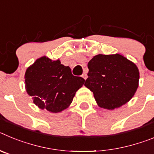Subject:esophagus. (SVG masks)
<instances>
[{"label": "esophagus", "instance_id": "obj_1", "mask_svg": "<svg viewBox=\"0 0 154 154\" xmlns=\"http://www.w3.org/2000/svg\"><path fill=\"white\" fill-rule=\"evenodd\" d=\"M82 78H83L84 79H85V80L86 79H87V74H86V73H85V72H84L83 74L82 75Z\"/></svg>", "mask_w": 154, "mask_h": 154}]
</instances>
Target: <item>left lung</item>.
Returning <instances> with one entry per match:
<instances>
[{
	"label": "left lung",
	"mask_w": 154,
	"mask_h": 154,
	"mask_svg": "<svg viewBox=\"0 0 154 154\" xmlns=\"http://www.w3.org/2000/svg\"><path fill=\"white\" fill-rule=\"evenodd\" d=\"M88 68L85 85L101 108H119L130 101L138 88V68L122 55H97Z\"/></svg>",
	"instance_id": "1"
}]
</instances>
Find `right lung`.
<instances>
[{
	"label": "right lung",
	"instance_id": "add662e5",
	"mask_svg": "<svg viewBox=\"0 0 154 154\" xmlns=\"http://www.w3.org/2000/svg\"><path fill=\"white\" fill-rule=\"evenodd\" d=\"M24 79L25 89L34 103L55 113L69 106L76 91L85 83L83 78L72 74L69 66L46 56L37 59L27 69Z\"/></svg>",
	"mask_w": 154,
	"mask_h": 154
}]
</instances>
